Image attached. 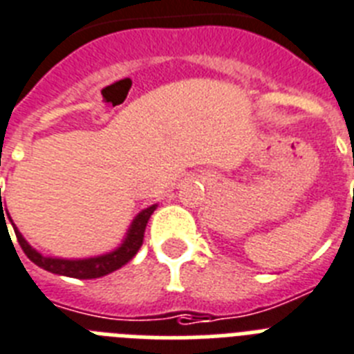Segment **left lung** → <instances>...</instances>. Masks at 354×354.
Here are the masks:
<instances>
[{
  "instance_id": "8db88e82",
  "label": "left lung",
  "mask_w": 354,
  "mask_h": 354,
  "mask_svg": "<svg viewBox=\"0 0 354 354\" xmlns=\"http://www.w3.org/2000/svg\"><path fill=\"white\" fill-rule=\"evenodd\" d=\"M353 165H354V162H353Z\"/></svg>"
}]
</instances>
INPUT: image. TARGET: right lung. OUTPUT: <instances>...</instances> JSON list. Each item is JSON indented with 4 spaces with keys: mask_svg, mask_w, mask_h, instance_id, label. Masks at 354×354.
Instances as JSON below:
<instances>
[{
    "mask_svg": "<svg viewBox=\"0 0 354 354\" xmlns=\"http://www.w3.org/2000/svg\"><path fill=\"white\" fill-rule=\"evenodd\" d=\"M158 205L154 203L147 209H144L142 212H138L135 216V219L131 221L129 228H127L126 237L122 239L120 245L111 252H106V254L93 255V257H84V259H62V257H50V255H43L41 252H37L35 248H32L30 243L26 241L23 234L17 230V227L12 223L14 227V232H16L17 241H19L21 248L26 254V257L32 261L34 264H37L39 268L46 270L50 273H57V275H64V277H73V279H97L104 277L108 273L115 272V270L122 268L124 264H127L136 255V252L140 250L142 243H144V232L145 227H147V221H149L151 214L156 210ZM0 210H1V221H5V214H3V201H1V189H0ZM7 227V223H5Z\"/></svg>",
    "mask_w": 354,
    "mask_h": 354,
    "instance_id": "add662e5",
    "label": "right lung"
}]
</instances>
